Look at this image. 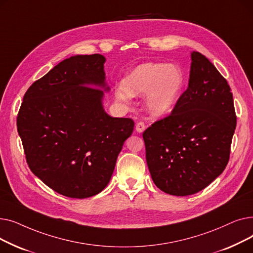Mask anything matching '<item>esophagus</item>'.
<instances>
[{"mask_svg":"<svg viewBox=\"0 0 253 253\" xmlns=\"http://www.w3.org/2000/svg\"><path fill=\"white\" fill-rule=\"evenodd\" d=\"M135 129L138 132V133H142L145 129V124L143 122H137L135 125Z\"/></svg>","mask_w":253,"mask_h":253,"instance_id":"1","label":"esophagus"}]
</instances>
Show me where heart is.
<instances>
[{"instance_id":"1","label":"heart","mask_w":253,"mask_h":253,"mask_svg":"<svg viewBox=\"0 0 253 253\" xmlns=\"http://www.w3.org/2000/svg\"><path fill=\"white\" fill-rule=\"evenodd\" d=\"M183 83V76L174 64L148 62L138 65L119 87L116 96L126 100L128 95L148 94V108L153 115H163L171 110Z\"/></svg>"}]
</instances>
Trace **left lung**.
I'll list each match as a JSON object with an SVG mask.
<instances>
[{
	"label": "left lung",
	"instance_id": "1",
	"mask_svg": "<svg viewBox=\"0 0 253 253\" xmlns=\"http://www.w3.org/2000/svg\"><path fill=\"white\" fill-rule=\"evenodd\" d=\"M191 56L187 90L142 133L153 181L174 196L200 192L222 173L237 124L227 80L200 52Z\"/></svg>",
	"mask_w": 253,
	"mask_h": 253
}]
</instances>
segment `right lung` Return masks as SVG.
<instances>
[{
    "label": "right lung",
    "instance_id": "1",
    "mask_svg": "<svg viewBox=\"0 0 253 253\" xmlns=\"http://www.w3.org/2000/svg\"><path fill=\"white\" fill-rule=\"evenodd\" d=\"M100 54L77 55L55 65L25 92L17 130L33 173L60 195L84 199L100 193L134 128L130 118L102 108Z\"/></svg>",
    "mask_w": 253,
    "mask_h": 253
}]
</instances>
